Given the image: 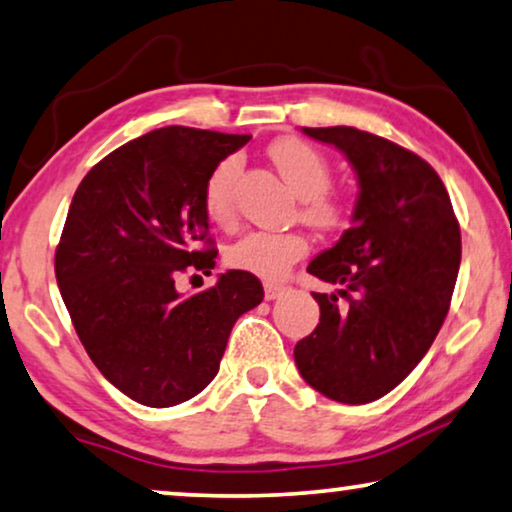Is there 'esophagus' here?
<instances>
[{"instance_id": "34e87169", "label": "esophagus", "mask_w": 512, "mask_h": 512, "mask_svg": "<svg viewBox=\"0 0 512 512\" xmlns=\"http://www.w3.org/2000/svg\"><path fill=\"white\" fill-rule=\"evenodd\" d=\"M283 290H285V287L278 285V283H264V297L269 299V301L278 299L280 294H283Z\"/></svg>"}]
</instances>
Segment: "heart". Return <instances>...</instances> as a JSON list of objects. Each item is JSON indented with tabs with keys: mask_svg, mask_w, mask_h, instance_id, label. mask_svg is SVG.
Wrapping results in <instances>:
<instances>
[{
	"mask_svg": "<svg viewBox=\"0 0 512 512\" xmlns=\"http://www.w3.org/2000/svg\"><path fill=\"white\" fill-rule=\"evenodd\" d=\"M269 157L280 176L301 201V218L308 225L331 229L343 220V206L329 192L331 169L327 157L311 143L285 136L269 146ZM239 157L229 155L218 162L204 183V208L208 218L225 225L234 218V183L239 176ZM308 253V239L301 232H255L243 234L227 248L229 266L266 280H280Z\"/></svg>",
	"mask_w": 512,
	"mask_h": 512,
	"instance_id": "1",
	"label": "heart"
}]
</instances>
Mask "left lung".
Returning a JSON list of instances; mask_svg holds the SVG:
<instances>
[{"mask_svg":"<svg viewBox=\"0 0 512 512\" xmlns=\"http://www.w3.org/2000/svg\"><path fill=\"white\" fill-rule=\"evenodd\" d=\"M357 174L352 225L308 264L338 285L313 292L320 325L294 345L301 378L327 399L369 403L420 364L448 315L462 234L448 190L420 155L355 127H304Z\"/></svg>","mask_w":512,"mask_h":512,"instance_id":"left-lung-1","label":"left lung"}]
</instances>
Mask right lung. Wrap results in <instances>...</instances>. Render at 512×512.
<instances>
[{
	"mask_svg": "<svg viewBox=\"0 0 512 512\" xmlns=\"http://www.w3.org/2000/svg\"><path fill=\"white\" fill-rule=\"evenodd\" d=\"M248 141L155 129L95 164L71 199L55 250L64 306L102 376L143 406L197 397L220 369L234 322L264 299L248 271L222 273L192 297L176 290L178 273L215 266L204 183Z\"/></svg>",
	"mask_w": 512,
	"mask_h": 512,
	"instance_id": "right-lung-1",
	"label": "right lung"
}]
</instances>
